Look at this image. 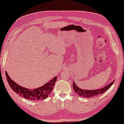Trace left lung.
Segmentation results:
<instances>
[{"label":"left lung","instance_id":"8db88e82","mask_svg":"<svg viewBox=\"0 0 124 124\" xmlns=\"http://www.w3.org/2000/svg\"><path fill=\"white\" fill-rule=\"evenodd\" d=\"M114 80L112 81V82H111L110 83L108 84V85H107L105 87H104L103 88H101L100 89H97V90H83L82 89H80L79 87H78V86L75 85V82H73V88L75 90V92H76L77 94L79 95V96L80 97H93L98 96L99 94H103L105 92H106L107 90H108L110 87L113 85Z\"/></svg>","mask_w":124,"mask_h":124}]
</instances>
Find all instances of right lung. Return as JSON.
Masks as SVG:
<instances>
[{"mask_svg": "<svg viewBox=\"0 0 124 124\" xmlns=\"http://www.w3.org/2000/svg\"><path fill=\"white\" fill-rule=\"evenodd\" d=\"M6 76L10 87L15 93L20 96L23 97L25 99L31 100L33 101L41 100L46 99L53 89V87L55 85V82L57 79V77L55 76L51 79L49 82L46 83L40 87L36 88L34 89H28L27 88L20 86L15 82L12 80L10 78L8 72L6 71Z\"/></svg>", "mask_w": 124, "mask_h": 124, "instance_id": "obj_1", "label": "right lung"}]
</instances>
